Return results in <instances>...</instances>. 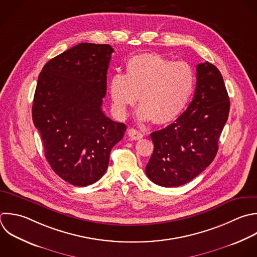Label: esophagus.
I'll use <instances>...</instances> for the list:
<instances>
[{
	"label": "esophagus",
	"instance_id": "obj_1",
	"mask_svg": "<svg viewBox=\"0 0 257 257\" xmlns=\"http://www.w3.org/2000/svg\"><path fill=\"white\" fill-rule=\"evenodd\" d=\"M128 136L131 137L132 140H135V141H138V140H141L143 139L144 135L140 132V131H137L135 128H130L128 130Z\"/></svg>",
	"mask_w": 257,
	"mask_h": 257
}]
</instances>
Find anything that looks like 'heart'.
Returning <instances> with one entry per match:
<instances>
[{
	"mask_svg": "<svg viewBox=\"0 0 257 257\" xmlns=\"http://www.w3.org/2000/svg\"><path fill=\"white\" fill-rule=\"evenodd\" d=\"M124 70L123 75H113L108 84L113 107L122 117L139 96L141 120L169 123L182 114L195 90V71L184 61L144 53L131 57Z\"/></svg>",
	"mask_w": 257,
	"mask_h": 257,
	"instance_id": "b5f03b06",
	"label": "heart"
}]
</instances>
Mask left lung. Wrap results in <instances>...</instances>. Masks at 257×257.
<instances>
[{"label": "left lung", "mask_w": 257, "mask_h": 257, "mask_svg": "<svg viewBox=\"0 0 257 257\" xmlns=\"http://www.w3.org/2000/svg\"><path fill=\"white\" fill-rule=\"evenodd\" d=\"M196 71L195 94L187 109L175 122L151 134L154 152L146 174L163 187L187 184L212 163L228 118L230 101L218 68L206 61Z\"/></svg>", "instance_id": "1"}]
</instances>
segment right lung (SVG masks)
I'll return each mask as SVG.
<instances>
[{
	"label": "right lung",
	"mask_w": 257,
	"mask_h": 257,
	"mask_svg": "<svg viewBox=\"0 0 257 257\" xmlns=\"http://www.w3.org/2000/svg\"><path fill=\"white\" fill-rule=\"evenodd\" d=\"M113 51L107 44L80 43L49 60L38 77L33 122L52 170L73 186L104 175L110 151L126 130L101 108Z\"/></svg>",
	"instance_id": "right-lung-1"
}]
</instances>
